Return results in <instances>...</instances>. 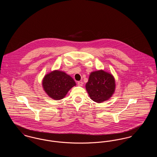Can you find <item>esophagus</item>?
Segmentation results:
<instances>
[{
  "instance_id": "obj_1",
  "label": "esophagus",
  "mask_w": 157,
  "mask_h": 157,
  "mask_svg": "<svg viewBox=\"0 0 157 157\" xmlns=\"http://www.w3.org/2000/svg\"><path fill=\"white\" fill-rule=\"evenodd\" d=\"M83 82L82 81H78V86H82V85H83Z\"/></svg>"
}]
</instances>
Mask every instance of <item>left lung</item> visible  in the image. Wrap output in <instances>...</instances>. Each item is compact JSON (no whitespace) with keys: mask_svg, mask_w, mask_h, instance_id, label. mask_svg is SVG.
I'll return each instance as SVG.
<instances>
[{"mask_svg":"<svg viewBox=\"0 0 157 157\" xmlns=\"http://www.w3.org/2000/svg\"><path fill=\"white\" fill-rule=\"evenodd\" d=\"M85 86L90 99L101 103L112 97L115 90V81L111 74L99 70L90 73Z\"/></svg>","mask_w":157,"mask_h":157,"instance_id":"obj_1","label":"left lung"}]
</instances>
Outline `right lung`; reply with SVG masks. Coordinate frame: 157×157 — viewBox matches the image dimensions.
<instances>
[{
	"label": "right lung",
	"mask_w": 157,
	"mask_h": 157,
	"mask_svg": "<svg viewBox=\"0 0 157 157\" xmlns=\"http://www.w3.org/2000/svg\"><path fill=\"white\" fill-rule=\"evenodd\" d=\"M75 85V81L71 76L58 70L46 74L42 81V86L45 92L55 100L63 99Z\"/></svg>",
	"instance_id": "right-lung-1"
}]
</instances>
